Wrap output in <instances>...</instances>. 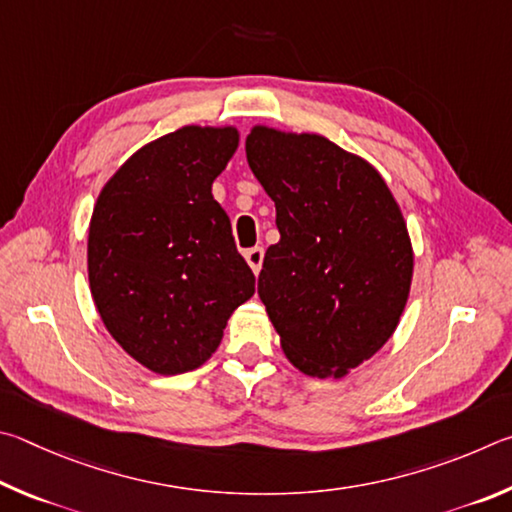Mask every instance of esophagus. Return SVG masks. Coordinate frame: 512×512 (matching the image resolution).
Returning a JSON list of instances; mask_svg holds the SVG:
<instances>
[{"label": "esophagus", "instance_id": "esophagus-1", "mask_svg": "<svg viewBox=\"0 0 512 512\" xmlns=\"http://www.w3.org/2000/svg\"><path fill=\"white\" fill-rule=\"evenodd\" d=\"M263 256H265L263 247H251V249H247V251H245V261H247V265L251 267V272H254V274L261 272V267H263Z\"/></svg>", "mask_w": 512, "mask_h": 512}]
</instances>
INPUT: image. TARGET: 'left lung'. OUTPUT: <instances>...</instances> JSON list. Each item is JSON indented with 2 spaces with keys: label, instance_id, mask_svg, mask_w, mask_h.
Returning <instances> with one entry per match:
<instances>
[{
  "label": "left lung",
  "instance_id": "obj_1",
  "mask_svg": "<svg viewBox=\"0 0 512 512\" xmlns=\"http://www.w3.org/2000/svg\"><path fill=\"white\" fill-rule=\"evenodd\" d=\"M245 150L281 233L265 251L258 297L294 369L342 380L405 312L414 276L405 215L373 164L321 134L256 123Z\"/></svg>",
  "mask_w": 512,
  "mask_h": 512
}]
</instances>
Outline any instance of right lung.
Wrapping results in <instances>:
<instances>
[{"label":"right lung","instance_id":"obj_1","mask_svg":"<svg viewBox=\"0 0 512 512\" xmlns=\"http://www.w3.org/2000/svg\"><path fill=\"white\" fill-rule=\"evenodd\" d=\"M240 146L236 125H184L141 146L96 197L87 274L107 333L159 375L200 369L233 310L254 297L211 186Z\"/></svg>","mask_w":512,"mask_h":512}]
</instances>
